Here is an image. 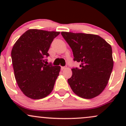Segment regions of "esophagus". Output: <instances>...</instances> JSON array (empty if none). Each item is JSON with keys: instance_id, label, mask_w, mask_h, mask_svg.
<instances>
[{"instance_id": "obj_1", "label": "esophagus", "mask_w": 126, "mask_h": 126, "mask_svg": "<svg viewBox=\"0 0 126 126\" xmlns=\"http://www.w3.org/2000/svg\"><path fill=\"white\" fill-rule=\"evenodd\" d=\"M66 67H66V66H62L61 69H62V70H64V69H66Z\"/></svg>"}]
</instances>
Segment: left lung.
I'll return each instance as SVG.
<instances>
[{
  "instance_id": "obj_1",
  "label": "left lung",
  "mask_w": 126,
  "mask_h": 126,
  "mask_svg": "<svg viewBox=\"0 0 126 126\" xmlns=\"http://www.w3.org/2000/svg\"><path fill=\"white\" fill-rule=\"evenodd\" d=\"M73 51L79 68L72 69L67 80L72 90L85 99L96 97L102 92L110 78L114 61L110 44L98 35L62 32Z\"/></svg>"
}]
</instances>
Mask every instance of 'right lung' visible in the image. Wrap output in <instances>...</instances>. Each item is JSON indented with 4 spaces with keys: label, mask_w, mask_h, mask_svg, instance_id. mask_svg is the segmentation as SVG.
I'll list each match as a JSON object with an SVG mask.
<instances>
[{
    "label": "right lung",
    "mask_w": 126,
    "mask_h": 126,
    "mask_svg": "<svg viewBox=\"0 0 126 126\" xmlns=\"http://www.w3.org/2000/svg\"><path fill=\"white\" fill-rule=\"evenodd\" d=\"M57 31L30 29L14 44L11 57L16 81L22 92L33 99L50 94L60 72V66L44 64V59Z\"/></svg>",
    "instance_id": "add662e5"
}]
</instances>
